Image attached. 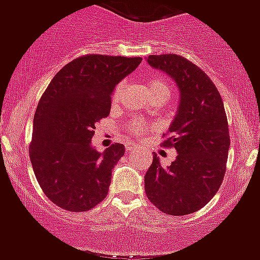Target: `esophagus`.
<instances>
[{"label":"esophagus","instance_id":"obj_1","mask_svg":"<svg viewBox=\"0 0 260 260\" xmlns=\"http://www.w3.org/2000/svg\"><path fill=\"white\" fill-rule=\"evenodd\" d=\"M138 149H140V146H137V145H135V144L125 145V150H127V152H132V151H135V150H138Z\"/></svg>","mask_w":260,"mask_h":260}]
</instances>
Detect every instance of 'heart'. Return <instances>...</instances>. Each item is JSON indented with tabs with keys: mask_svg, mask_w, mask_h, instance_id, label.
I'll return each mask as SVG.
<instances>
[{
	"mask_svg": "<svg viewBox=\"0 0 260 260\" xmlns=\"http://www.w3.org/2000/svg\"><path fill=\"white\" fill-rule=\"evenodd\" d=\"M147 89H149L150 96H156V94H163V96H169L171 93V88H169L168 83H167L166 79L161 77L160 74H152L149 79H147ZM120 91H122V86H118L115 88L113 93V101L115 103L116 100L119 99V94H120ZM146 131L145 125L142 124L141 122H132L129 124V132L132 133L133 136H140L144 135V132Z\"/></svg>",
	"mask_w": 260,
	"mask_h": 260,
	"instance_id": "obj_1",
	"label": "heart"
}]
</instances>
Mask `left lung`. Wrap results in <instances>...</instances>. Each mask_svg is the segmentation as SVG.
Instances as JSON below:
<instances>
[{
  "label": "left lung",
  "mask_w": 260,
  "mask_h": 260,
  "mask_svg": "<svg viewBox=\"0 0 260 260\" xmlns=\"http://www.w3.org/2000/svg\"><path fill=\"white\" fill-rule=\"evenodd\" d=\"M147 62L171 75L181 100L161 142L163 147H174L178 155L166 168L154 152L145 191L160 212L191 214L212 200L224 178L230 131L222 97L205 72L181 55H150Z\"/></svg>",
  "instance_id": "left-lung-1"
}]
</instances>
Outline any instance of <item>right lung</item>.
I'll return each mask as SVG.
<instances>
[{
  "label": "right lung",
  "instance_id": "1",
  "mask_svg": "<svg viewBox=\"0 0 260 260\" xmlns=\"http://www.w3.org/2000/svg\"><path fill=\"white\" fill-rule=\"evenodd\" d=\"M141 61L83 55L60 69L43 92L29 156L42 191L61 209L87 212L108 195L111 169L124 155V145L113 144L99 152L91 138L94 124L110 113L115 86Z\"/></svg>",
  "mask_w": 260,
  "mask_h": 260
}]
</instances>
